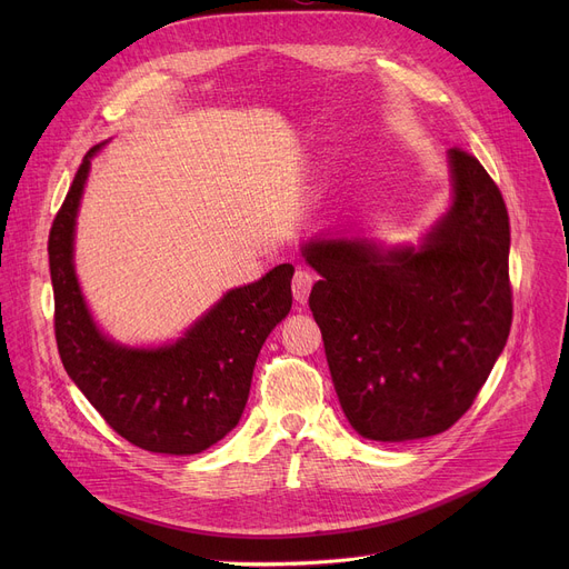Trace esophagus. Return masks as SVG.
<instances>
[{
	"label": "esophagus",
	"instance_id": "esophagus-1",
	"mask_svg": "<svg viewBox=\"0 0 569 569\" xmlns=\"http://www.w3.org/2000/svg\"><path fill=\"white\" fill-rule=\"evenodd\" d=\"M313 281L316 277L309 272V269H297L295 272V279H292V297L300 305H305L309 300V292L313 288Z\"/></svg>",
	"mask_w": 569,
	"mask_h": 569
}]
</instances>
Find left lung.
I'll return each instance as SVG.
<instances>
[{
    "label": "left lung",
    "mask_w": 569,
    "mask_h": 569,
    "mask_svg": "<svg viewBox=\"0 0 569 569\" xmlns=\"http://www.w3.org/2000/svg\"><path fill=\"white\" fill-rule=\"evenodd\" d=\"M455 202L420 249L311 242L309 307L352 429L380 442L459 422L512 327L510 217L489 172L450 149Z\"/></svg>",
    "instance_id": "left-lung-1"
}]
</instances>
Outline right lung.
<instances>
[{
	"instance_id": "right-lung-1",
	"label": "right lung",
	"mask_w": 569,
	"mask_h": 569,
	"mask_svg": "<svg viewBox=\"0 0 569 569\" xmlns=\"http://www.w3.org/2000/svg\"><path fill=\"white\" fill-rule=\"evenodd\" d=\"M84 154L48 237L54 339L62 365L103 420L131 445L159 455H198L244 412L267 335L292 307V264L234 288L191 330L157 350L108 341L89 316L73 272V226L89 170Z\"/></svg>"
}]
</instances>
